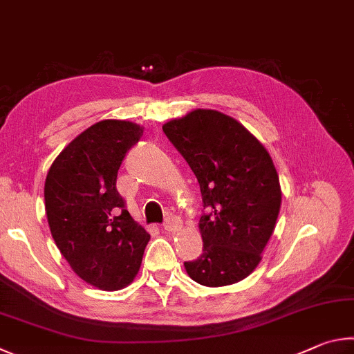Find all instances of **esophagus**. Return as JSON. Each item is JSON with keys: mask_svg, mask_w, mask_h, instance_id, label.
<instances>
[{"mask_svg": "<svg viewBox=\"0 0 354 354\" xmlns=\"http://www.w3.org/2000/svg\"><path fill=\"white\" fill-rule=\"evenodd\" d=\"M163 228L167 233H176L182 228V221L177 218V216H171V218H167L163 224Z\"/></svg>", "mask_w": 354, "mask_h": 354, "instance_id": "1", "label": "esophagus"}]
</instances>
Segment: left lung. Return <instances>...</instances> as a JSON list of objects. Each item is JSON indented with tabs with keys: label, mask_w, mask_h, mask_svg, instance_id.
<instances>
[{
	"label": "left lung",
	"mask_w": 354,
	"mask_h": 354,
	"mask_svg": "<svg viewBox=\"0 0 354 354\" xmlns=\"http://www.w3.org/2000/svg\"><path fill=\"white\" fill-rule=\"evenodd\" d=\"M199 182L202 255L188 275L218 288L249 277L280 213L281 189L269 152L243 124L216 110H194L163 126Z\"/></svg>",
	"instance_id": "obj_1"
}]
</instances>
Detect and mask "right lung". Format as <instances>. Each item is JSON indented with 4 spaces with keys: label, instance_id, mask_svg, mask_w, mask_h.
<instances>
[{
    "label": "right lung",
    "instance_id": "obj_1",
    "mask_svg": "<svg viewBox=\"0 0 354 354\" xmlns=\"http://www.w3.org/2000/svg\"><path fill=\"white\" fill-rule=\"evenodd\" d=\"M142 129L105 120L76 136L54 160L45 182V208L55 245L84 281L118 290L138 274L151 239L127 212L116 177Z\"/></svg>",
    "mask_w": 354,
    "mask_h": 354
}]
</instances>
